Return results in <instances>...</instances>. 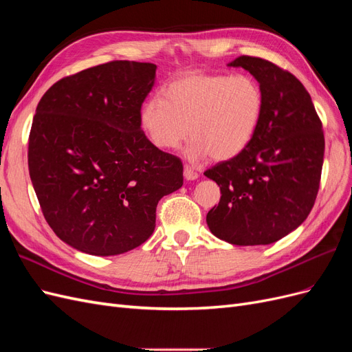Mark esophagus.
Wrapping results in <instances>:
<instances>
[{"instance_id": "1", "label": "esophagus", "mask_w": 352, "mask_h": 352, "mask_svg": "<svg viewBox=\"0 0 352 352\" xmlns=\"http://www.w3.org/2000/svg\"><path fill=\"white\" fill-rule=\"evenodd\" d=\"M184 176H185L186 180H195V179H198L199 175L190 166H185L184 167Z\"/></svg>"}]
</instances>
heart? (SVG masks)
I'll return each mask as SVG.
<instances>
[{
  "label": "heart",
  "mask_w": 352,
  "mask_h": 352,
  "mask_svg": "<svg viewBox=\"0 0 352 352\" xmlns=\"http://www.w3.org/2000/svg\"><path fill=\"white\" fill-rule=\"evenodd\" d=\"M263 109V89L250 74L190 72L142 105L141 127L158 150H176L190 136L189 158L225 162L248 146Z\"/></svg>",
  "instance_id": "obj_1"
}]
</instances>
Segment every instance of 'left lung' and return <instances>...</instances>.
Returning a JSON list of instances; mask_svg holds the SVG:
<instances>
[{
    "instance_id": "obj_1",
    "label": "left lung",
    "mask_w": 352,
    "mask_h": 352,
    "mask_svg": "<svg viewBox=\"0 0 352 352\" xmlns=\"http://www.w3.org/2000/svg\"><path fill=\"white\" fill-rule=\"evenodd\" d=\"M229 66L257 79L264 109L248 146L204 172L221 192L207 225L233 245H269L300 226L314 206L324 155L322 122L292 73L250 56Z\"/></svg>"
}]
</instances>
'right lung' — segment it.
Returning <instances> with one entry per match:
<instances>
[{
  "instance_id": "add662e5",
  "label": "right lung",
  "mask_w": 352,
  "mask_h": 352,
  "mask_svg": "<svg viewBox=\"0 0 352 352\" xmlns=\"http://www.w3.org/2000/svg\"><path fill=\"white\" fill-rule=\"evenodd\" d=\"M155 69L105 63L60 79L38 104L30 180L50 228L78 251L105 257L140 247L153 235L158 201L184 185L180 158L141 129Z\"/></svg>"
}]
</instances>
